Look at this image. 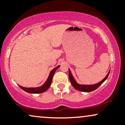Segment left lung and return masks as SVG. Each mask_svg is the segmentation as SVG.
<instances>
[{"label":"left lung","instance_id":"obj_1","mask_svg":"<svg viewBox=\"0 0 125 125\" xmlns=\"http://www.w3.org/2000/svg\"><path fill=\"white\" fill-rule=\"evenodd\" d=\"M110 71L108 72V73L107 74V75L105 77H104L102 81H101L99 83H97L96 84H89H89H81L77 83L75 79H74L73 75L72 74L71 70H70L69 69V79L70 81H71L72 84L73 86L76 89L78 90L79 91L84 92H89L94 91V90L96 89L97 87H99L107 79V77H108Z\"/></svg>","mask_w":125,"mask_h":125}]
</instances>
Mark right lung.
I'll return each mask as SVG.
<instances>
[{
    "mask_svg": "<svg viewBox=\"0 0 125 125\" xmlns=\"http://www.w3.org/2000/svg\"><path fill=\"white\" fill-rule=\"evenodd\" d=\"M60 67V65H58V66L54 67V69H53L50 72L49 75L48 79L46 80V81L44 83V84L43 85H42L40 87H25L21 86L19 85V87H21V89H23L24 91L28 93H30V94H41V93L44 92L45 91H46L49 88V87L51 86L52 82V79L54 73H55L56 71Z\"/></svg>",
    "mask_w": 125,
    "mask_h": 125,
    "instance_id": "1",
    "label": "right lung"
}]
</instances>
